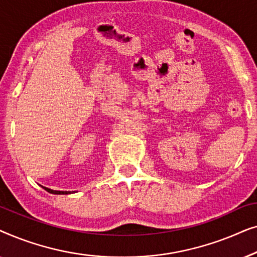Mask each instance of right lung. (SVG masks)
I'll use <instances>...</instances> for the list:
<instances>
[{"label": "right lung", "mask_w": 257, "mask_h": 257, "mask_svg": "<svg viewBox=\"0 0 257 257\" xmlns=\"http://www.w3.org/2000/svg\"><path fill=\"white\" fill-rule=\"evenodd\" d=\"M45 191H48L49 193H52V194H68L69 192H63V191H52L50 188H47V187H43Z\"/></svg>", "instance_id": "obj_1"}]
</instances>
